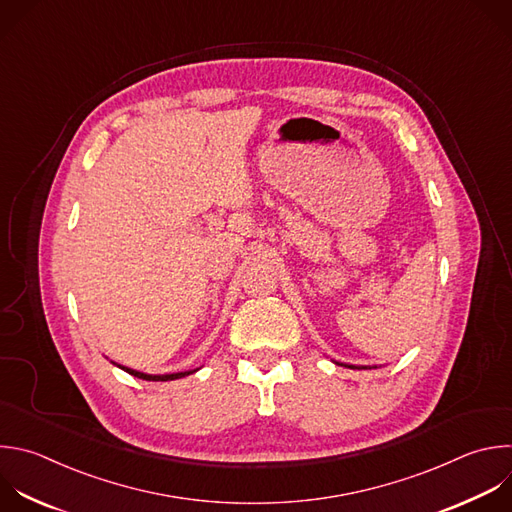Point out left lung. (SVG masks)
I'll list each match as a JSON object with an SVG mask.
<instances>
[{"label":"left lung","instance_id":"1","mask_svg":"<svg viewBox=\"0 0 512 512\" xmlns=\"http://www.w3.org/2000/svg\"><path fill=\"white\" fill-rule=\"evenodd\" d=\"M348 368H352V370H356V366H348ZM360 370V368H358Z\"/></svg>","mask_w":512,"mask_h":512}]
</instances>
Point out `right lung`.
Instances as JSON below:
<instances>
[{
    "mask_svg": "<svg viewBox=\"0 0 512 512\" xmlns=\"http://www.w3.org/2000/svg\"><path fill=\"white\" fill-rule=\"evenodd\" d=\"M118 366V364H116ZM120 370L128 372L130 376L134 378H140V380H146V382H168V380H179V378H185L189 374H195L197 370H189V372H177V374H162V376H152V374H142V372H136V370H130L126 366H118Z\"/></svg>",
    "mask_w": 512,
    "mask_h": 512,
    "instance_id": "obj_1",
    "label": "right lung"
}]
</instances>
